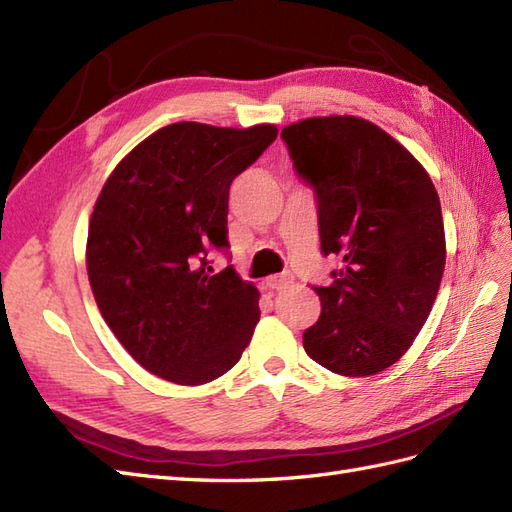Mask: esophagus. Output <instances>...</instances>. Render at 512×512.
I'll use <instances>...</instances> for the list:
<instances>
[{
  "label": "esophagus",
  "mask_w": 512,
  "mask_h": 512,
  "mask_svg": "<svg viewBox=\"0 0 512 512\" xmlns=\"http://www.w3.org/2000/svg\"><path fill=\"white\" fill-rule=\"evenodd\" d=\"M290 283H292L290 274H274V277H268L264 281V285L268 287V290H283V287H287Z\"/></svg>",
  "instance_id": "34e87169"
}]
</instances>
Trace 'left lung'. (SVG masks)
Instances as JSON below:
<instances>
[{"instance_id":"8db88e82","label":"left lung","mask_w":512,"mask_h":512,"mask_svg":"<svg viewBox=\"0 0 512 512\" xmlns=\"http://www.w3.org/2000/svg\"><path fill=\"white\" fill-rule=\"evenodd\" d=\"M281 138L316 190L322 253L342 259L329 287H313L322 311L303 346L335 374L383 372L411 348L439 292V194L396 138L359 116H313Z\"/></svg>"}]
</instances>
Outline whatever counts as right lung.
<instances>
[{
    "instance_id": "1",
    "label": "right lung",
    "mask_w": 512,
    "mask_h": 512,
    "mask_svg": "<svg viewBox=\"0 0 512 512\" xmlns=\"http://www.w3.org/2000/svg\"><path fill=\"white\" fill-rule=\"evenodd\" d=\"M277 125L246 129L173 123L116 164L97 196L86 270L97 307L144 370L203 385L240 361L259 322V292L227 248L231 181L277 138Z\"/></svg>"
}]
</instances>
